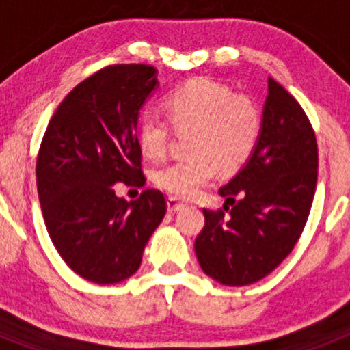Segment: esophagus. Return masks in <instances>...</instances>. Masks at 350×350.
<instances>
[{
	"label": "esophagus",
	"mask_w": 350,
	"mask_h": 350,
	"mask_svg": "<svg viewBox=\"0 0 350 350\" xmlns=\"http://www.w3.org/2000/svg\"><path fill=\"white\" fill-rule=\"evenodd\" d=\"M166 205H168V212L170 213H175V212H178L182 206H184V203L178 202L177 198H168V200H166Z\"/></svg>",
	"instance_id": "34e87169"
}]
</instances>
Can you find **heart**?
<instances>
[{"label": "heart", "mask_w": 350, "mask_h": 350, "mask_svg": "<svg viewBox=\"0 0 350 350\" xmlns=\"http://www.w3.org/2000/svg\"><path fill=\"white\" fill-rule=\"evenodd\" d=\"M168 120L177 133H189L185 150L189 157L173 161L154 173L157 187L175 198H193L215 175L242 168L258 147L261 112L247 96L234 94L228 85L210 79H193L165 98ZM168 120L154 112L140 117L137 144L150 161L165 157Z\"/></svg>", "instance_id": "heart-1"}]
</instances>
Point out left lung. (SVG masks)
<instances>
[{"label": "left lung", "instance_id": "1", "mask_svg": "<svg viewBox=\"0 0 350 350\" xmlns=\"http://www.w3.org/2000/svg\"><path fill=\"white\" fill-rule=\"evenodd\" d=\"M317 165L307 113L268 79L258 147L219 189L224 210H203L205 226L194 242L202 270L224 286H249L279 267L307 224Z\"/></svg>", "mask_w": 350, "mask_h": 350}]
</instances>
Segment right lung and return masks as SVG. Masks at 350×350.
Instances as JSON below:
<instances>
[{
	"instance_id": "add662e5",
	"label": "right lung",
	"mask_w": 350,
	"mask_h": 350,
	"mask_svg": "<svg viewBox=\"0 0 350 350\" xmlns=\"http://www.w3.org/2000/svg\"><path fill=\"white\" fill-rule=\"evenodd\" d=\"M156 73L148 64L96 71L61 101L40 145L43 221L63 261L91 282L131 277L166 213L161 191L145 189L131 203L113 191L117 182L145 184L137 124Z\"/></svg>"
}]
</instances>
